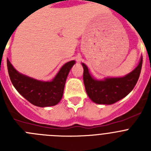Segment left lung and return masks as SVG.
I'll use <instances>...</instances> for the list:
<instances>
[{
	"instance_id": "obj_1",
	"label": "left lung",
	"mask_w": 151,
	"mask_h": 151,
	"mask_svg": "<svg viewBox=\"0 0 151 151\" xmlns=\"http://www.w3.org/2000/svg\"><path fill=\"white\" fill-rule=\"evenodd\" d=\"M142 61L141 57L138 66L125 76L106 78L104 80L94 79L89 73L87 66L82 63L84 69V84L89 98L98 104H113L127 96L138 82Z\"/></svg>"
}]
</instances>
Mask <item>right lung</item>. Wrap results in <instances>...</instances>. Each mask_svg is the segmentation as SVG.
I'll return each instance as SVG.
<instances>
[{
    "label": "right lung",
    "mask_w": 151,
    "mask_h": 151,
    "mask_svg": "<svg viewBox=\"0 0 151 151\" xmlns=\"http://www.w3.org/2000/svg\"><path fill=\"white\" fill-rule=\"evenodd\" d=\"M8 73L17 91L33 105L40 107L54 106L62 99L66 78L76 61L66 63L50 82H43L21 74L6 60Z\"/></svg>",
    "instance_id": "add662e5"
}]
</instances>
